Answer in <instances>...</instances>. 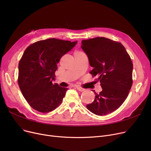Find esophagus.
Here are the masks:
<instances>
[{
	"instance_id": "34e87169",
	"label": "esophagus",
	"mask_w": 151,
	"mask_h": 151,
	"mask_svg": "<svg viewBox=\"0 0 151 151\" xmlns=\"http://www.w3.org/2000/svg\"><path fill=\"white\" fill-rule=\"evenodd\" d=\"M76 88H77V90H78V91H80V92H83V91H84V89L81 88V87H80V86H77Z\"/></svg>"
}]
</instances>
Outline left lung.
I'll use <instances>...</instances> for the list:
<instances>
[{
  "instance_id": "8db88e82",
  "label": "left lung",
  "mask_w": 151,
  "mask_h": 151,
  "mask_svg": "<svg viewBox=\"0 0 151 151\" xmlns=\"http://www.w3.org/2000/svg\"><path fill=\"white\" fill-rule=\"evenodd\" d=\"M81 48L92 67L90 73L97 76L102 88L91 104L86 105L92 113L103 116L119 108L127 97L132 86L133 63L124 46L105 37L82 41Z\"/></svg>"
}]
</instances>
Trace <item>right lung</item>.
I'll return each mask as SVG.
<instances>
[{"instance_id": "add662e5", "label": "right lung", "mask_w": 151, "mask_h": 151, "mask_svg": "<svg viewBox=\"0 0 151 151\" xmlns=\"http://www.w3.org/2000/svg\"><path fill=\"white\" fill-rule=\"evenodd\" d=\"M77 43L52 38L35 42L25 50L18 65V84L33 109L48 113L61 104L68 89L52 81L60 59Z\"/></svg>"}]
</instances>
